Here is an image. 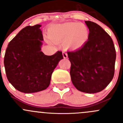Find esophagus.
I'll list each match as a JSON object with an SVG mask.
<instances>
[{"label":"esophagus","mask_w":123,"mask_h":123,"mask_svg":"<svg viewBox=\"0 0 123 123\" xmlns=\"http://www.w3.org/2000/svg\"><path fill=\"white\" fill-rule=\"evenodd\" d=\"M62 55H63V56H64V58H67L68 57L67 53V52L65 51V50H64V51L62 52Z\"/></svg>","instance_id":"1"}]
</instances>
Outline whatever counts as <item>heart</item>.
I'll return each instance as SVG.
<instances>
[{"mask_svg":"<svg viewBox=\"0 0 123 123\" xmlns=\"http://www.w3.org/2000/svg\"><path fill=\"white\" fill-rule=\"evenodd\" d=\"M48 34L49 38L55 43L67 39L65 45L75 49L85 44L88 38L89 32L84 25L67 23L52 26L48 30Z\"/></svg>","mask_w":123,"mask_h":123,"instance_id":"heart-1","label":"heart"}]
</instances>
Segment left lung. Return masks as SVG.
Segmentation results:
<instances>
[{"label": "left lung", "instance_id": "obj_1", "mask_svg": "<svg viewBox=\"0 0 123 123\" xmlns=\"http://www.w3.org/2000/svg\"><path fill=\"white\" fill-rule=\"evenodd\" d=\"M88 40L80 49L67 52L72 83L77 90L95 93L104 90L114 77L116 59L110 36L96 23L85 21Z\"/></svg>", "mask_w": 123, "mask_h": 123}]
</instances>
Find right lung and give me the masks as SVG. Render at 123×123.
<instances>
[{"label":"right lung","instance_id":"obj_1","mask_svg":"<svg viewBox=\"0 0 123 123\" xmlns=\"http://www.w3.org/2000/svg\"><path fill=\"white\" fill-rule=\"evenodd\" d=\"M40 25L27 26L9 43L4 57L7 79L18 91L26 93L45 90L62 52L51 56L41 51L43 40Z\"/></svg>","mask_w":123,"mask_h":123}]
</instances>
